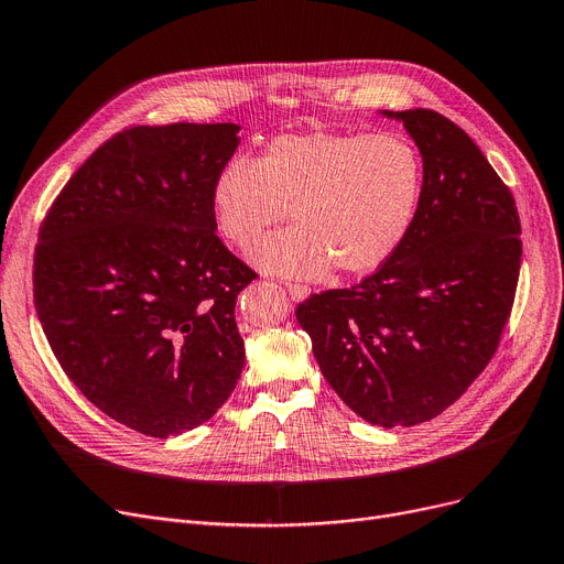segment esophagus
I'll use <instances>...</instances> for the list:
<instances>
[{"label":"esophagus","mask_w":564,"mask_h":564,"mask_svg":"<svg viewBox=\"0 0 564 564\" xmlns=\"http://www.w3.org/2000/svg\"><path fill=\"white\" fill-rule=\"evenodd\" d=\"M285 288L290 292V297L295 300V302H302V300H306L311 295V290L306 285H300V283H285Z\"/></svg>","instance_id":"obj_1"}]
</instances>
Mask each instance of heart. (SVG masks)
I'll return each instance as SVG.
<instances>
[{
  "instance_id": "obj_1",
  "label": "heart",
  "mask_w": 564,
  "mask_h": 564,
  "mask_svg": "<svg viewBox=\"0 0 564 564\" xmlns=\"http://www.w3.org/2000/svg\"><path fill=\"white\" fill-rule=\"evenodd\" d=\"M422 156L394 133H292L253 163L230 161L212 188L216 230L247 249L267 228L297 226L260 241L251 260L283 276L373 272L391 258L422 195Z\"/></svg>"
}]
</instances>
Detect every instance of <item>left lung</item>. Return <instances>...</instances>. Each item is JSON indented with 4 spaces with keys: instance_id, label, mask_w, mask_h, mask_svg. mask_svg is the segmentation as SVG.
Listing matches in <instances>:
<instances>
[{
    "instance_id": "left-lung-1",
    "label": "left lung",
    "mask_w": 564,
    "mask_h": 564,
    "mask_svg": "<svg viewBox=\"0 0 564 564\" xmlns=\"http://www.w3.org/2000/svg\"><path fill=\"white\" fill-rule=\"evenodd\" d=\"M384 115L420 147L417 214L378 272L295 313L343 403L391 429L437 417L494 359L523 243L513 195L468 133L429 108Z\"/></svg>"
}]
</instances>
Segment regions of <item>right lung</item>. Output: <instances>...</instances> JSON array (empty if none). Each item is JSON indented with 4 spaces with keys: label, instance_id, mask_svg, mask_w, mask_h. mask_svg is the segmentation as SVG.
Returning a JSON list of instances; mask_svg holds the SVG:
<instances>
[{
    "label": "right lung",
    "instance_id": "obj_1",
    "mask_svg": "<svg viewBox=\"0 0 564 564\" xmlns=\"http://www.w3.org/2000/svg\"><path fill=\"white\" fill-rule=\"evenodd\" d=\"M237 133L188 121L119 131L39 230L34 306L47 343L87 401L142 435L200 426L243 369L235 304L258 274L212 214Z\"/></svg>",
    "mask_w": 564,
    "mask_h": 564
}]
</instances>
